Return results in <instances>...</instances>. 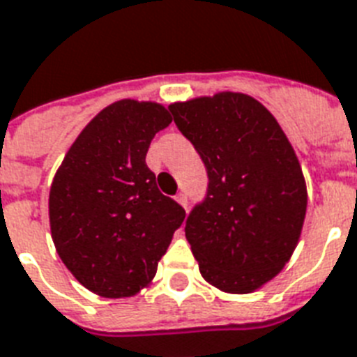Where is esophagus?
Masks as SVG:
<instances>
[{
    "label": "esophagus",
    "instance_id": "34e87169",
    "mask_svg": "<svg viewBox=\"0 0 357 357\" xmlns=\"http://www.w3.org/2000/svg\"><path fill=\"white\" fill-rule=\"evenodd\" d=\"M175 199H176V202H178V204H181L182 208H186V206H188V197H186V193H178V195H176Z\"/></svg>",
    "mask_w": 357,
    "mask_h": 357
}]
</instances>
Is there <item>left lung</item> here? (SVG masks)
<instances>
[{
	"mask_svg": "<svg viewBox=\"0 0 357 357\" xmlns=\"http://www.w3.org/2000/svg\"><path fill=\"white\" fill-rule=\"evenodd\" d=\"M208 171L206 199L186 219L202 278L245 295L289 261L306 218L301 162L275 116L247 93L169 105Z\"/></svg>",
	"mask_w": 357,
	"mask_h": 357,
	"instance_id": "8db88e82",
	"label": "left lung"
}]
</instances>
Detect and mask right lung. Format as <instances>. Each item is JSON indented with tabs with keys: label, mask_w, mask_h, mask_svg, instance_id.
<instances>
[{
	"label": "right lung",
	"mask_w": 357,
	"mask_h": 357,
	"mask_svg": "<svg viewBox=\"0 0 357 357\" xmlns=\"http://www.w3.org/2000/svg\"><path fill=\"white\" fill-rule=\"evenodd\" d=\"M171 123L160 102L121 99L81 130L50 190L55 249L77 282L105 298L153 282L186 212L162 195L145 164L151 139Z\"/></svg>",
	"instance_id": "1"
}]
</instances>
